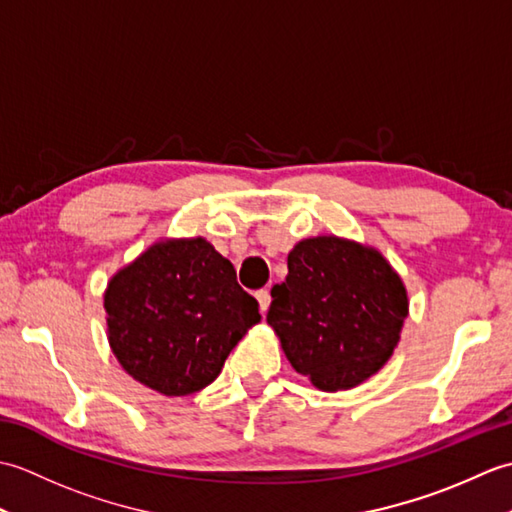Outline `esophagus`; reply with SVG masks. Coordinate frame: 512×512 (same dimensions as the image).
Returning a JSON list of instances; mask_svg holds the SVG:
<instances>
[{
    "label": "esophagus",
    "mask_w": 512,
    "mask_h": 512,
    "mask_svg": "<svg viewBox=\"0 0 512 512\" xmlns=\"http://www.w3.org/2000/svg\"><path fill=\"white\" fill-rule=\"evenodd\" d=\"M257 301H259V310L262 312H266L268 310V306H270V290L268 288H262V290H257Z\"/></svg>",
    "instance_id": "obj_1"
}]
</instances>
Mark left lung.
Wrapping results in <instances>:
<instances>
[{
  "label": "left lung",
  "instance_id": "obj_1",
  "mask_svg": "<svg viewBox=\"0 0 512 512\" xmlns=\"http://www.w3.org/2000/svg\"><path fill=\"white\" fill-rule=\"evenodd\" d=\"M266 321L290 365L323 391L376 374L400 339L409 303L400 277L374 248L339 237L303 239L288 277L270 290Z\"/></svg>",
  "mask_w": 512,
  "mask_h": 512
}]
</instances>
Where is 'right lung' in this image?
<instances>
[{
    "label": "right lung",
    "instance_id": "obj_1",
    "mask_svg": "<svg viewBox=\"0 0 512 512\" xmlns=\"http://www.w3.org/2000/svg\"><path fill=\"white\" fill-rule=\"evenodd\" d=\"M105 312L118 363L165 396L213 383L259 321L257 299L202 237L151 246L110 281Z\"/></svg>",
    "mask_w": 512,
    "mask_h": 512
}]
</instances>
